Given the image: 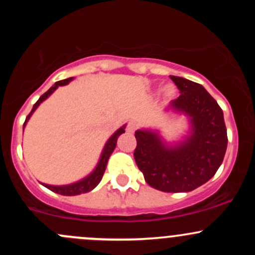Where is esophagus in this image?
<instances>
[{
  "instance_id": "esophagus-1",
  "label": "esophagus",
  "mask_w": 255,
  "mask_h": 255,
  "mask_svg": "<svg viewBox=\"0 0 255 255\" xmlns=\"http://www.w3.org/2000/svg\"><path fill=\"white\" fill-rule=\"evenodd\" d=\"M135 128H137V125H135V122L130 121V122L128 123V126H127V132L128 133H133L135 130Z\"/></svg>"
}]
</instances>
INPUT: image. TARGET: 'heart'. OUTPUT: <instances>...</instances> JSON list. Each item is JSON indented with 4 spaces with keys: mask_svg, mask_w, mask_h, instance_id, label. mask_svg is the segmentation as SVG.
<instances>
[{
    "mask_svg": "<svg viewBox=\"0 0 255 255\" xmlns=\"http://www.w3.org/2000/svg\"><path fill=\"white\" fill-rule=\"evenodd\" d=\"M165 94L168 95V96H171V95L174 94V89L171 86H169V87H166L165 89Z\"/></svg>",
    "mask_w": 255,
    "mask_h": 255,
    "instance_id": "heart-1",
    "label": "heart"
}]
</instances>
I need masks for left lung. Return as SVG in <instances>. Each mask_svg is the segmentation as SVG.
Wrapping results in <instances>:
<instances>
[{"instance_id":"8db88e82","label":"left lung","mask_w":255,"mask_h":255,"mask_svg":"<svg viewBox=\"0 0 255 255\" xmlns=\"http://www.w3.org/2000/svg\"><path fill=\"white\" fill-rule=\"evenodd\" d=\"M180 91L170 109L189 116L191 133L168 146L153 130H135L134 159L146 184L164 192H189L216 174L227 149L223 112L202 85L170 76Z\"/></svg>"}]
</instances>
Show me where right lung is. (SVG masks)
Wrapping results in <instances>:
<instances>
[{
    "label": "right lung",
    "instance_id": "right-lung-1",
    "mask_svg": "<svg viewBox=\"0 0 255 255\" xmlns=\"http://www.w3.org/2000/svg\"><path fill=\"white\" fill-rule=\"evenodd\" d=\"M71 80H73V78L61 80V81H56L55 84H54L53 86H51L50 89H49L48 91L45 92V94H43L42 96L39 97V100H38V101L34 104L32 111H30L29 115H28L27 118H25L24 126H25V123H27V121L29 120L30 116H32V113L34 112L35 110H37V107L39 106V105L42 104L44 100H47L48 97L50 96V95L53 94V92L55 91V90L58 89L59 86H64V85H68L69 82L71 81ZM125 127H126V126L121 127L120 129H118L117 132H115V134L111 135V138L107 140L106 145H105L104 150H102L101 158H100L99 164H97V166L95 168V170L92 171V173L90 174L89 176H86L85 179L80 180V181H78V182H74V184H70V185H63V186H53V185H47V184H43V185H44L47 189L51 190L53 192H56V194H59V195H64V196H75V195L85 194V192L91 191V190L95 189V187L99 185V182L101 181L102 176H104L105 170H106L107 161H109L110 155H111L112 151L115 150L116 143H117L118 137H120L122 133H125Z\"/></svg>",
    "mask_w": 255,
    "mask_h": 255
}]
</instances>
